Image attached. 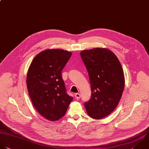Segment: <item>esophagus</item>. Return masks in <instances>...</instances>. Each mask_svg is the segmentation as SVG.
<instances>
[{
	"instance_id": "obj_1",
	"label": "esophagus",
	"mask_w": 149,
	"mask_h": 149,
	"mask_svg": "<svg viewBox=\"0 0 149 149\" xmlns=\"http://www.w3.org/2000/svg\"><path fill=\"white\" fill-rule=\"evenodd\" d=\"M75 97L77 99H79L81 97V95L79 93H75Z\"/></svg>"
}]
</instances>
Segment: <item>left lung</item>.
<instances>
[{
  "label": "left lung",
  "instance_id": "left-lung-1",
  "mask_svg": "<svg viewBox=\"0 0 149 149\" xmlns=\"http://www.w3.org/2000/svg\"><path fill=\"white\" fill-rule=\"evenodd\" d=\"M80 54L88 72L92 91L85 107L91 117L102 119L114 110L121 99L125 86L123 70L117 56L107 49L83 50Z\"/></svg>",
  "mask_w": 149,
  "mask_h": 149
}]
</instances>
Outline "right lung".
<instances>
[{
	"mask_svg": "<svg viewBox=\"0 0 149 149\" xmlns=\"http://www.w3.org/2000/svg\"><path fill=\"white\" fill-rule=\"evenodd\" d=\"M71 55L64 50H45L34 57L28 70L26 86L32 103L51 121L63 117L73 99L67 93L61 75Z\"/></svg>",
	"mask_w": 149,
	"mask_h": 149,
	"instance_id": "1",
	"label": "right lung"
}]
</instances>
